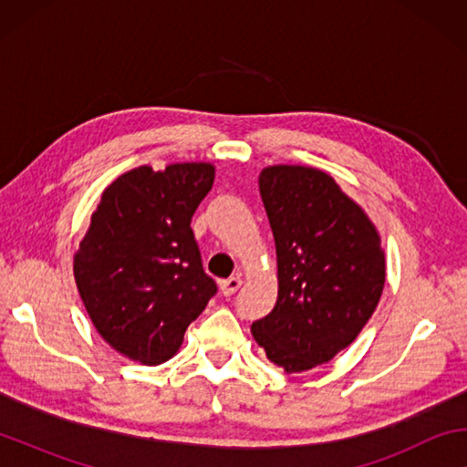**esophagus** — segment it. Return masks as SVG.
Wrapping results in <instances>:
<instances>
[{"instance_id": "34e87169", "label": "esophagus", "mask_w": 467, "mask_h": 467, "mask_svg": "<svg viewBox=\"0 0 467 467\" xmlns=\"http://www.w3.org/2000/svg\"><path fill=\"white\" fill-rule=\"evenodd\" d=\"M241 284H243L241 275H231V278H226V280L220 282V290H223L224 296H233L234 292L241 288Z\"/></svg>"}]
</instances>
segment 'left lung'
Returning a JSON list of instances; mask_svg holds the SVG:
<instances>
[{"label":"left lung","mask_w":467,"mask_h":467,"mask_svg":"<svg viewBox=\"0 0 467 467\" xmlns=\"http://www.w3.org/2000/svg\"><path fill=\"white\" fill-rule=\"evenodd\" d=\"M278 257V300L251 326L286 373L326 365L375 313L385 255L375 224L327 172L278 164L259 175Z\"/></svg>","instance_id":"1"}]
</instances>
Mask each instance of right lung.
<instances>
[{
  "instance_id": "obj_1",
  "label": "right lung",
  "mask_w": 467,
  "mask_h": 467,
  "mask_svg": "<svg viewBox=\"0 0 467 467\" xmlns=\"http://www.w3.org/2000/svg\"><path fill=\"white\" fill-rule=\"evenodd\" d=\"M214 185L208 162L140 167L102 192L74 255L82 303L105 342L141 365H161L216 295L192 231Z\"/></svg>"
}]
</instances>
